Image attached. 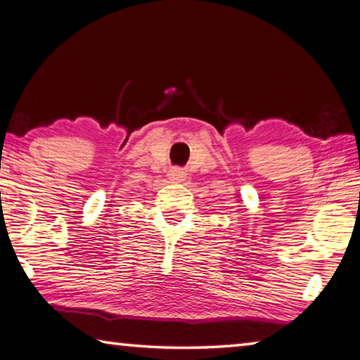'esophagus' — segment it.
<instances>
[{
  "mask_svg": "<svg viewBox=\"0 0 360 360\" xmlns=\"http://www.w3.org/2000/svg\"><path fill=\"white\" fill-rule=\"evenodd\" d=\"M168 176H169L171 181H184L186 173L182 169H179V168H173V169H169Z\"/></svg>",
  "mask_w": 360,
  "mask_h": 360,
  "instance_id": "esophagus-1",
  "label": "esophagus"
}]
</instances>
